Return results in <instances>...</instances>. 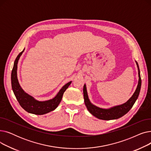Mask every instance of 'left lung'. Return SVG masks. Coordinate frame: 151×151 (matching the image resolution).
<instances>
[{
    "label": "left lung",
    "mask_w": 151,
    "mask_h": 151,
    "mask_svg": "<svg viewBox=\"0 0 151 151\" xmlns=\"http://www.w3.org/2000/svg\"><path fill=\"white\" fill-rule=\"evenodd\" d=\"M136 63L138 67V76H139V81H138L137 88L135 92H134V93H133L132 97L122 105L116 106L111 108L109 109H103L92 105L89 100L88 93H87V90H86V86L85 84L84 85L83 93H84V99L85 105L86 106L87 109H88L89 111L93 116H96L98 119H100L109 121V120L116 119L120 118L129 111L130 109L133 106L134 102L136 101L138 97L140 89H141V86L140 71H139L138 62L137 61H136Z\"/></svg>",
    "instance_id": "1"
}]
</instances>
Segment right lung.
<instances>
[{"label":"right lung","mask_w":151,"mask_h":151,"mask_svg":"<svg viewBox=\"0 0 151 151\" xmlns=\"http://www.w3.org/2000/svg\"><path fill=\"white\" fill-rule=\"evenodd\" d=\"M24 51V49L18 54L17 58H16L14 62L13 68L12 71L11 81L13 91L21 106L27 112L37 115L46 114L52 111L58 106L62 100L63 93L68 88L71 81H70L65 86H63L54 99L43 101L36 100L34 98L29 96V94L22 89L17 78L18 62Z\"/></svg>","instance_id":"obj_1"}]
</instances>
